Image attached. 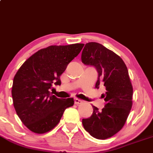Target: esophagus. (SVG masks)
Here are the masks:
<instances>
[{
    "label": "esophagus",
    "mask_w": 153,
    "mask_h": 153,
    "mask_svg": "<svg viewBox=\"0 0 153 153\" xmlns=\"http://www.w3.org/2000/svg\"><path fill=\"white\" fill-rule=\"evenodd\" d=\"M74 103L78 105V104H81L82 103V100L78 98H74Z\"/></svg>",
    "instance_id": "34e87169"
}]
</instances>
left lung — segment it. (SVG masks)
<instances>
[{
  "mask_svg": "<svg viewBox=\"0 0 153 153\" xmlns=\"http://www.w3.org/2000/svg\"><path fill=\"white\" fill-rule=\"evenodd\" d=\"M82 62L96 68L100 84L105 87L102 94L105 101L102 111L92 106L90 117L82 119V124L92 137L105 140L116 134L127 119L132 106L133 88L127 67L121 57L102 45L91 42L85 45L82 53Z\"/></svg>",
  "mask_w": 153,
  "mask_h": 153,
  "instance_id": "obj_1",
  "label": "left lung"
}]
</instances>
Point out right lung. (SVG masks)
Returning a JSON list of instances; mask_svg holds the SVG:
<instances>
[{"mask_svg":"<svg viewBox=\"0 0 153 153\" xmlns=\"http://www.w3.org/2000/svg\"><path fill=\"white\" fill-rule=\"evenodd\" d=\"M83 47L82 43L48 46L30 56L16 72L11 90L13 106L30 131H51L74 103L72 97L58 98L50 89L61 85L60 76Z\"/></svg>","mask_w":153,"mask_h":153,"instance_id":"right-lung-1","label":"right lung"}]
</instances>
